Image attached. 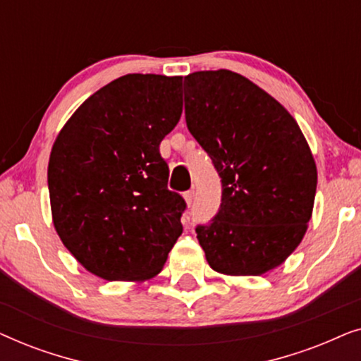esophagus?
Masks as SVG:
<instances>
[{
  "mask_svg": "<svg viewBox=\"0 0 361 361\" xmlns=\"http://www.w3.org/2000/svg\"><path fill=\"white\" fill-rule=\"evenodd\" d=\"M194 197H195V192L194 190H189V192H185V194H184V199H185L187 205H189V207L194 204Z\"/></svg>",
  "mask_w": 361,
  "mask_h": 361,
  "instance_id": "obj_1",
  "label": "esophagus"
}]
</instances>
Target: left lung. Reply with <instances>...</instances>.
Returning a JSON list of instances; mask_svg holds the SVG:
<instances>
[{"label":"left lung","instance_id":"obj_1","mask_svg":"<svg viewBox=\"0 0 361 361\" xmlns=\"http://www.w3.org/2000/svg\"><path fill=\"white\" fill-rule=\"evenodd\" d=\"M185 123L221 182L219 212L195 226L210 268L258 276L302 240L312 215L317 169L288 110L240 73L184 78Z\"/></svg>","mask_w":361,"mask_h":361}]
</instances>
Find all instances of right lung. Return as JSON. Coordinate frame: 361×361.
Segmentation results:
<instances>
[{"mask_svg": "<svg viewBox=\"0 0 361 361\" xmlns=\"http://www.w3.org/2000/svg\"><path fill=\"white\" fill-rule=\"evenodd\" d=\"M182 77L128 73L73 113L47 169L52 219L78 263L108 281L156 276L187 209L159 152L182 115Z\"/></svg>", "mask_w": 361, "mask_h": 361, "instance_id": "obj_1", "label": "right lung"}]
</instances>
